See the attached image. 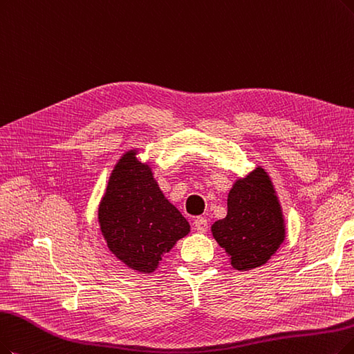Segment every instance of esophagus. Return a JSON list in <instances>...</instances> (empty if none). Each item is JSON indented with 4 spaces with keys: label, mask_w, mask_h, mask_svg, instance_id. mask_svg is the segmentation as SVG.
<instances>
[{
    "label": "esophagus",
    "mask_w": 354,
    "mask_h": 354,
    "mask_svg": "<svg viewBox=\"0 0 354 354\" xmlns=\"http://www.w3.org/2000/svg\"><path fill=\"white\" fill-rule=\"evenodd\" d=\"M194 230L201 234H205L207 231V221L205 218L194 219Z\"/></svg>",
    "instance_id": "obj_1"
}]
</instances>
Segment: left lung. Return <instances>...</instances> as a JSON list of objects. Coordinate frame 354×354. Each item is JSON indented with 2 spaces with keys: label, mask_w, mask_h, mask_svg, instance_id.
Returning a JSON list of instances; mask_svg holds the SVG:
<instances>
[{
  "label": "left lung",
  "mask_w": 354,
  "mask_h": 354,
  "mask_svg": "<svg viewBox=\"0 0 354 354\" xmlns=\"http://www.w3.org/2000/svg\"><path fill=\"white\" fill-rule=\"evenodd\" d=\"M210 230L236 270H252L274 256L285 241L286 225L272 178L264 168L259 165L234 183L226 216Z\"/></svg>",
  "instance_id": "left-lung-1"
}]
</instances>
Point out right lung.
<instances>
[{
    "instance_id": "add662e5",
    "label": "right lung",
    "mask_w": 354,
    "mask_h": 354,
    "mask_svg": "<svg viewBox=\"0 0 354 354\" xmlns=\"http://www.w3.org/2000/svg\"><path fill=\"white\" fill-rule=\"evenodd\" d=\"M124 152L109 177L98 205V225L115 256L138 273L149 274L190 225L165 199L149 164Z\"/></svg>"
}]
</instances>
